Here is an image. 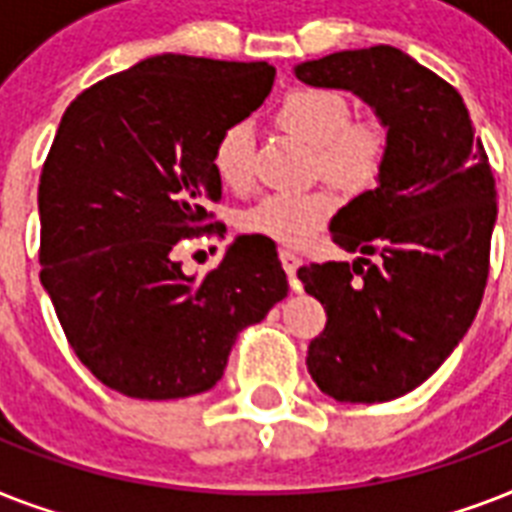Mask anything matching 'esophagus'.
I'll return each mask as SVG.
<instances>
[{
    "mask_svg": "<svg viewBox=\"0 0 512 512\" xmlns=\"http://www.w3.org/2000/svg\"><path fill=\"white\" fill-rule=\"evenodd\" d=\"M300 263H303V260H300L295 252H289V249H284V252H281V265H284V271H287L289 284H292L295 289H300V281H297V276H295L297 268H300Z\"/></svg>",
    "mask_w": 512,
    "mask_h": 512,
    "instance_id": "obj_1",
    "label": "esophagus"
}]
</instances>
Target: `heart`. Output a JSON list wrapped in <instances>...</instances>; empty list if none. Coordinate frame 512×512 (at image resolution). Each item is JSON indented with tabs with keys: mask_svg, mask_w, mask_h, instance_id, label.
<instances>
[{
	"mask_svg": "<svg viewBox=\"0 0 512 512\" xmlns=\"http://www.w3.org/2000/svg\"><path fill=\"white\" fill-rule=\"evenodd\" d=\"M276 122L289 135L313 146V167L345 188L377 183L388 159V132L374 119H350V103L324 87H295L276 106ZM255 138L244 122L220 132L212 151L215 172L225 185L244 191L252 185ZM335 212V196L327 188L305 193H268L241 215V228L255 236L300 247Z\"/></svg>",
	"mask_w": 512,
	"mask_h": 512,
	"instance_id": "1",
	"label": "heart"
}]
</instances>
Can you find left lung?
I'll return each instance as SVG.
<instances>
[{
	"label": "left lung",
	"instance_id": "obj_1",
	"mask_svg": "<svg viewBox=\"0 0 512 512\" xmlns=\"http://www.w3.org/2000/svg\"><path fill=\"white\" fill-rule=\"evenodd\" d=\"M295 74L350 90L388 127L380 185L329 225L337 247L361 257L297 276L327 311L305 358L321 393L390 401L428 380L476 319L497 220L489 156L460 92L390 44L305 60Z\"/></svg>",
	"mask_w": 512,
	"mask_h": 512
}]
</instances>
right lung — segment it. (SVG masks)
<instances>
[{
  "instance_id": "right-lung-1",
  "label": "right lung",
  "mask_w": 512,
  "mask_h": 512,
  "mask_svg": "<svg viewBox=\"0 0 512 512\" xmlns=\"http://www.w3.org/2000/svg\"><path fill=\"white\" fill-rule=\"evenodd\" d=\"M268 63L154 55L66 108L39 177L42 287L68 345L111 390L167 401L204 393L239 332L287 297L263 239L239 236L201 279L177 241L220 233V132L260 108Z\"/></svg>"
}]
</instances>
